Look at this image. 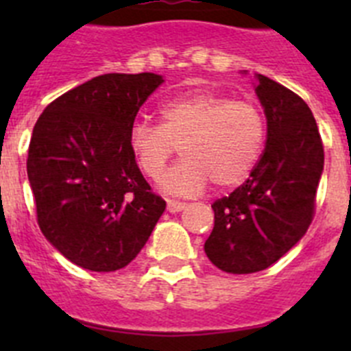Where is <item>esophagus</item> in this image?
<instances>
[{"mask_svg": "<svg viewBox=\"0 0 351 351\" xmlns=\"http://www.w3.org/2000/svg\"><path fill=\"white\" fill-rule=\"evenodd\" d=\"M184 207L186 204L176 202V200H169V202H167V210H169V213H181Z\"/></svg>", "mask_w": 351, "mask_h": 351, "instance_id": "34e87169", "label": "esophagus"}]
</instances>
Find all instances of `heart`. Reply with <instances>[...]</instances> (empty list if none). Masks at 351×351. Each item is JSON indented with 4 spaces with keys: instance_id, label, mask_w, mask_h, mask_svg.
Instances as JSON below:
<instances>
[{
    "instance_id": "obj_1",
    "label": "heart",
    "mask_w": 351,
    "mask_h": 351,
    "mask_svg": "<svg viewBox=\"0 0 351 351\" xmlns=\"http://www.w3.org/2000/svg\"><path fill=\"white\" fill-rule=\"evenodd\" d=\"M178 145L183 160L161 176V190L193 197L209 181L219 190L234 188L258 165L265 149V119L250 101L191 91L160 105V125L137 121L130 128V153L151 179L160 178Z\"/></svg>"
}]
</instances>
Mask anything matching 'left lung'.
Listing matches in <instances>:
<instances>
[{
	"mask_svg": "<svg viewBox=\"0 0 351 351\" xmlns=\"http://www.w3.org/2000/svg\"><path fill=\"white\" fill-rule=\"evenodd\" d=\"M255 93L267 119V142L250 179L213 204L206 255L230 274L271 267L299 243L315 214L324 144L308 104L256 73Z\"/></svg>",
	"mask_w": 351,
	"mask_h": 351,
	"instance_id": "8db88e82",
	"label": "left lung"
}]
</instances>
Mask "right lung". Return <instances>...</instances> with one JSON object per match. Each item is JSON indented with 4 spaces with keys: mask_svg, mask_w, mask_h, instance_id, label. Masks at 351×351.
Listing matches in <instances>:
<instances>
[{
    "mask_svg": "<svg viewBox=\"0 0 351 351\" xmlns=\"http://www.w3.org/2000/svg\"><path fill=\"white\" fill-rule=\"evenodd\" d=\"M161 82L149 71L98 75L56 98L33 128L27 179L40 230L79 267H126L165 210L128 145L138 108Z\"/></svg>",
    "mask_w": 351,
    "mask_h": 351,
    "instance_id": "obj_1",
    "label": "right lung"
}]
</instances>
